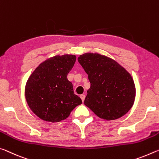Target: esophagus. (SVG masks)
<instances>
[{"label": "esophagus", "mask_w": 159, "mask_h": 159, "mask_svg": "<svg viewBox=\"0 0 159 159\" xmlns=\"http://www.w3.org/2000/svg\"><path fill=\"white\" fill-rule=\"evenodd\" d=\"M80 98H81V99L82 101H84V98H85V95L84 94H82L80 95Z\"/></svg>", "instance_id": "1"}]
</instances>
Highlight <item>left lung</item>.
<instances>
[{
    "label": "left lung",
    "instance_id": "8db88e82",
    "mask_svg": "<svg viewBox=\"0 0 159 159\" xmlns=\"http://www.w3.org/2000/svg\"><path fill=\"white\" fill-rule=\"evenodd\" d=\"M90 82L84 105L100 118H121L133 106L136 89L131 75L113 59L98 53L78 57Z\"/></svg>",
    "mask_w": 159,
    "mask_h": 159
}]
</instances>
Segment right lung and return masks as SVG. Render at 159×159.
<instances>
[{"label":"right lung","instance_id":"1","mask_svg":"<svg viewBox=\"0 0 159 159\" xmlns=\"http://www.w3.org/2000/svg\"><path fill=\"white\" fill-rule=\"evenodd\" d=\"M75 61V55L51 57L41 62L29 77L26 101L33 113L43 120L57 123L66 119L82 103L67 78Z\"/></svg>","mask_w":159,"mask_h":159}]
</instances>
